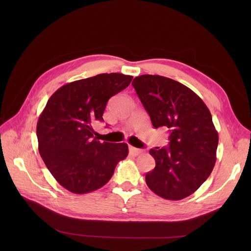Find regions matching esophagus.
<instances>
[{
    "instance_id": "34e87169",
    "label": "esophagus",
    "mask_w": 251,
    "mask_h": 251,
    "mask_svg": "<svg viewBox=\"0 0 251 251\" xmlns=\"http://www.w3.org/2000/svg\"><path fill=\"white\" fill-rule=\"evenodd\" d=\"M129 151H130V153H131V154H133L134 156H138V155H140V154H142V153H143V151H142V150L137 149V148H134V147H132V146H130V147H129Z\"/></svg>"
}]
</instances>
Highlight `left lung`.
I'll list each match as a JSON object with an SVG mask.
<instances>
[{
  "label": "left lung",
  "instance_id": "obj_1",
  "mask_svg": "<svg viewBox=\"0 0 251 251\" xmlns=\"http://www.w3.org/2000/svg\"><path fill=\"white\" fill-rule=\"evenodd\" d=\"M132 85L153 126L170 132L167 148L150 150L156 167L146 174V184L163 199L183 200L203 184L216 164L219 134L211 114L200 96L174 79L144 75Z\"/></svg>",
  "mask_w": 251,
  "mask_h": 251
}]
</instances>
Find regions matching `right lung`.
Here are the masks:
<instances>
[{"mask_svg": "<svg viewBox=\"0 0 251 251\" xmlns=\"http://www.w3.org/2000/svg\"><path fill=\"white\" fill-rule=\"evenodd\" d=\"M133 76L101 74L66 83L49 99L37 124L39 152L57 183L74 194H87L111 178L128 155L126 143L99 142L92 124L103 120L110 97Z\"/></svg>", "mask_w": 251, "mask_h": 251, "instance_id": "right-lung-1", "label": "right lung"}]
</instances>
